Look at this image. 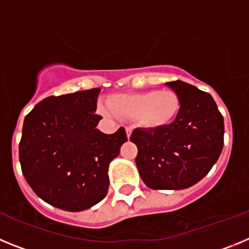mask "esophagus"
I'll list each match as a JSON object with an SVG mask.
<instances>
[{"label": "esophagus", "mask_w": 249, "mask_h": 249, "mask_svg": "<svg viewBox=\"0 0 249 249\" xmlns=\"http://www.w3.org/2000/svg\"><path fill=\"white\" fill-rule=\"evenodd\" d=\"M132 131H133V128L132 127H126V133H127V137H131L132 135Z\"/></svg>", "instance_id": "1"}]
</instances>
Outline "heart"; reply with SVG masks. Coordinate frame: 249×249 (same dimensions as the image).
<instances>
[{"mask_svg":"<svg viewBox=\"0 0 249 249\" xmlns=\"http://www.w3.org/2000/svg\"><path fill=\"white\" fill-rule=\"evenodd\" d=\"M101 112L107 116H117L136 120L141 127L158 129L168 126L181 109V100L172 89L147 91L140 93L113 94L107 100Z\"/></svg>","mask_w":249,"mask_h":249,"instance_id":"obj_1","label":"heart"}]
</instances>
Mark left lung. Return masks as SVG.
Returning a JSON list of instances; mask_svg holds the SVG:
<instances>
[{"instance_id": "left-lung-1", "label": "left lung", "mask_w": 249, "mask_h": 249, "mask_svg": "<svg viewBox=\"0 0 249 249\" xmlns=\"http://www.w3.org/2000/svg\"><path fill=\"white\" fill-rule=\"evenodd\" d=\"M181 100V109L168 126L136 128L131 142L142 181L152 190H184L199 182L223 148L224 122L214 100L183 81L167 82Z\"/></svg>"}]
</instances>
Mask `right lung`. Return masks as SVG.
Instances as JSON below:
<instances>
[{
    "label": "right lung",
    "mask_w": 249,
    "mask_h": 249,
    "mask_svg": "<svg viewBox=\"0 0 249 249\" xmlns=\"http://www.w3.org/2000/svg\"><path fill=\"white\" fill-rule=\"evenodd\" d=\"M101 89L50 96L26 116L18 153L22 173L39 198L68 212L102 201L108 191V166L127 141L97 129Z\"/></svg>",
    "instance_id": "right-lung-1"
}]
</instances>
